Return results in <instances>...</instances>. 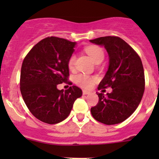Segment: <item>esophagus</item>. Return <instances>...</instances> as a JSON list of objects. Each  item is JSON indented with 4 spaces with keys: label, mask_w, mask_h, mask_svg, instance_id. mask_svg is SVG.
I'll return each mask as SVG.
<instances>
[{
    "label": "esophagus",
    "mask_w": 159,
    "mask_h": 159,
    "mask_svg": "<svg viewBox=\"0 0 159 159\" xmlns=\"http://www.w3.org/2000/svg\"><path fill=\"white\" fill-rule=\"evenodd\" d=\"M82 93H83V94H84V95H85V94H89L90 93H91V91H87V90H83Z\"/></svg>",
    "instance_id": "obj_1"
}]
</instances>
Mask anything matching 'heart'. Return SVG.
<instances>
[{
  "instance_id": "obj_1",
  "label": "heart",
  "mask_w": 159,
  "mask_h": 159,
  "mask_svg": "<svg viewBox=\"0 0 159 159\" xmlns=\"http://www.w3.org/2000/svg\"><path fill=\"white\" fill-rule=\"evenodd\" d=\"M85 52L90 56L93 61L95 64L102 62V61L104 58V52L101 48L98 47V46H89L85 48ZM75 55L72 54L68 59V66L70 69H73L74 66H75ZM96 81L95 77L89 76V75H76L75 77V81L76 84L80 85L81 87L84 88V89H89L91 87L93 83Z\"/></svg>"
}]
</instances>
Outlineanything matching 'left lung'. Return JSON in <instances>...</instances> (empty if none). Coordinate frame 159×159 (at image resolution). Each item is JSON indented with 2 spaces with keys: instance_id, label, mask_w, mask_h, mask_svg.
Listing matches in <instances>:
<instances>
[{
  "instance_id": "1",
  "label": "left lung",
  "mask_w": 159,
  "mask_h": 159,
  "mask_svg": "<svg viewBox=\"0 0 159 159\" xmlns=\"http://www.w3.org/2000/svg\"><path fill=\"white\" fill-rule=\"evenodd\" d=\"M104 46L109 65L98 89L111 87V93H97L98 103L91 108L93 118L105 125L122 122L131 116L142 101L145 91V74L142 60L124 40L107 36L90 40Z\"/></svg>"
}]
</instances>
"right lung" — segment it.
Returning a JSON list of instances; mask_svg holds the SVG:
<instances>
[{"instance_id":"add662e5","label":"right lung","mask_w":159,"mask_h":159,"mask_svg":"<svg viewBox=\"0 0 159 159\" xmlns=\"http://www.w3.org/2000/svg\"><path fill=\"white\" fill-rule=\"evenodd\" d=\"M76 42L48 37L35 44L22 63L20 92L32 115L47 124H57L68 118L74 102L82 95L77 86L57 89L68 81V59Z\"/></svg>"}]
</instances>
